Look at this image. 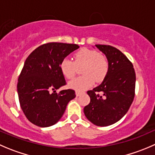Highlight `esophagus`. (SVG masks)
<instances>
[{
  "label": "esophagus",
  "instance_id": "34e87169",
  "mask_svg": "<svg viewBox=\"0 0 155 155\" xmlns=\"http://www.w3.org/2000/svg\"><path fill=\"white\" fill-rule=\"evenodd\" d=\"M81 91H76V96H79L81 94Z\"/></svg>",
  "mask_w": 155,
  "mask_h": 155
}]
</instances>
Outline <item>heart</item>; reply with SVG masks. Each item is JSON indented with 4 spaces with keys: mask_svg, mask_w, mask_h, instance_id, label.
<instances>
[{
    "mask_svg": "<svg viewBox=\"0 0 155 155\" xmlns=\"http://www.w3.org/2000/svg\"><path fill=\"white\" fill-rule=\"evenodd\" d=\"M74 61L64 58L60 63V70L67 79H73L78 67L83 66V76L76 78L69 82V86L76 91H83L96 82H100L106 77L109 70V62L107 58L97 51L82 48L73 55Z\"/></svg>",
    "mask_w": 155,
    "mask_h": 155,
    "instance_id": "heart-1",
    "label": "heart"
}]
</instances>
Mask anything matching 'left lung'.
<instances>
[{
	"label": "left lung",
	"instance_id": "obj_1",
	"mask_svg": "<svg viewBox=\"0 0 155 155\" xmlns=\"http://www.w3.org/2000/svg\"><path fill=\"white\" fill-rule=\"evenodd\" d=\"M95 46L106 55L109 70L100 85L87 91L90 103L84 107V114L94 125L107 127L119 121L130 109L135 97L136 73L131 61L117 48Z\"/></svg>",
	"mask_w": 155,
	"mask_h": 155
}]
</instances>
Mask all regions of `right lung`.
Returning a JSON list of instances; mask_svg holds the SVG:
<instances>
[{"label":"right lung","mask_w":155,"mask_h":155,"mask_svg":"<svg viewBox=\"0 0 155 155\" xmlns=\"http://www.w3.org/2000/svg\"><path fill=\"white\" fill-rule=\"evenodd\" d=\"M79 48L76 44L49 42L35 49L26 58L17 82L19 104L27 119L48 127L56 124L67 104L76 97L73 89H58L67 84L60 63Z\"/></svg>","instance_id":"add662e5"}]
</instances>
